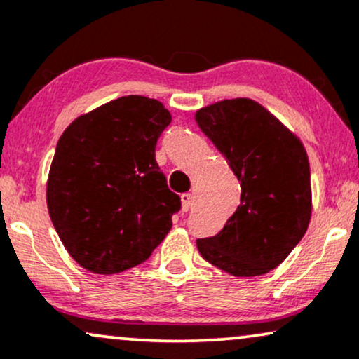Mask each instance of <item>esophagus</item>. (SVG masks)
<instances>
[{"label":"esophagus","mask_w":359,"mask_h":359,"mask_svg":"<svg viewBox=\"0 0 359 359\" xmlns=\"http://www.w3.org/2000/svg\"><path fill=\"white\" fill-rule=\"evenodd\" d=\"M180 201H182V210H184V212H189V210H191L192 204H194L192 194H189V192L182 194V196H180Z\"/></svg>","instance_id":"1"}]
</instances>
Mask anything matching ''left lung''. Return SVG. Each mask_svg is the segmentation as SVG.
Returning a JSON list of instances; mask_svg holds the SVG:
<instances>
[{"label":"left lung","mask_w":359,"mask_h":359,"mask_svg":"<svg viewBox=\"0 0 359 359\" xmlns=\"http://www.w3.org/2000/svg\"><path fill=\"white\" fill-rule=\"evenodd\" d=\"M196 122L241 184V204L217 236L198 239L207 262L254 278L276 269L308 231L313 210L303 142L250 98L202 107Z\"/></svg>","instance_id":"left-lung-1"}]
</instances>
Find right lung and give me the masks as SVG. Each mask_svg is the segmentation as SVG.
Here are the masks:
<instances>
[{
  "mask_svg": "<svg viewBox=\"0 0 359 359\" xmlns=\"http://www.w3.org/2000/svg\"><path fill=\"white\" fill-rule=\"evenodd\" d=\"M170 120L162 102L128 95L80 115L60 137L46 205L65 249L90 273L142 264L170 231L180 197L155 162Z\"/></svg>",
  "mask_w": 359,
  "mask_h": 359,
  "instance_id": "1",
  "label": "right lung"
}]
</instances>
